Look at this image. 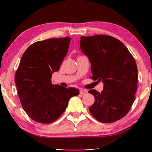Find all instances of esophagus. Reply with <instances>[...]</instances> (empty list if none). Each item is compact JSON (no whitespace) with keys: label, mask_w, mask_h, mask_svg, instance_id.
<instances>
[{"label":"esophagus","mask_w":152,"mask_h":152,"mask_svg":"<svg viewBox=\"0 0 152 152\" xmlns=\"http://www.w3.org/2000/svg\"><path fill=\"white\" fill-rule=\"evenodd\" d=\"M87 91H86V90H80V93L81 94H87Z\"/></svg>","instance_id":"1"}]
</instances>
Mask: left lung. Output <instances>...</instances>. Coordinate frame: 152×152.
Listing matches in <instances>:
<instances>
[{
    "mask_svg": "<svg viewBox=\"0 0 152 152\" xmlns=\"http://www.w3.org/2000/svg\"><path fill=\"white\" fill-rule=\"evenodd\" d=\"M80 49L91 63V78L104 83L101 92L88 91L95 99L90 113L102 123L122 119L135 99L138 74L135 59L121 41L107 35L82 36Z\"/></svg>",
    "mask_w": 152,
    "mask_h": 152,
    "instance_id": "8db88e82",
    "label": "left lung"
}]
</instances>
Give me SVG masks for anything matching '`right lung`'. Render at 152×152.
Returning <instances> with one entry per match:
<instances>
[{
	"instance_id": "right-lung-1",
	"label": "right lung",
	"mask_w": 152,
	"mask_h": 152,
	"mask_svg": "<svg viewBox=\"0 0 152 152\" xmlns=\"http://www.w3.org/2000/svg\"><path fill=\"white\" fill-rule=\"evenodd\" d=\"M71 38L39 41L31 45L20 59L15 81L20 102L31 119L40 123L55 121L65 111L75 88L51 84L53 72L60 69Z\"/></svg>"
}]
</instances>
